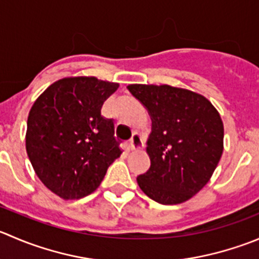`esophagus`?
<instances>
[{"label": "esophagus", "instance_id": "34e87169", "mask_svg": "<svg viewBox=\"0 0 259 259\" xmlns=\"http://www.w3.org/2000/svg\"><path fill=\"white\" fill-rule=\"evenodd\" d=\"M130 147H132V149H140V148L143 147V142H142V138H140V135L138 134V133H134L132 137V139H130Z\"/></svg>", "mask_w": 259, "mask_h": 259}]
</instances>
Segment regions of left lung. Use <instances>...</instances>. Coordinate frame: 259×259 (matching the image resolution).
Segmentation results:
<instances>
[{
	"label": "left lung",
	"instance_id": "left-lung-1",
	"mask_svg": "<svg viewBox=\"0 0 259 259\" xmlns=\"http://www.w3.org/2000/svg\"><path fill=\"white\" fill-rule=\"evenodd\" d=\"M127 90L152 116L147 143L150 168L138 176V185L162 205L191 199L209 182L223 154L219 112L209 100L188 90L167 84H130Z\"/></svg>",
	"mask_w": 259,
	"mask_h": 259
}]
</instances>
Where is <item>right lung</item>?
Instances as JSON below:
<instances>
[{"instance_id":"right-lung-1","label":"right lung","mask_w":259,"mask_h":259,"mask_svg":"<svg viewBox=\"0 0 259 259\" xmlns=\"http://www.w3.org/2000/svg\"><path fill=\"white\" fill-rule=\"evenodd\" d=\"M117 87L95 77L63 78L48 87L30 110L27 155L40 181L62 199L94 192L122 153L114 119L101 115Z\"/></svg>"}]
</instances>
